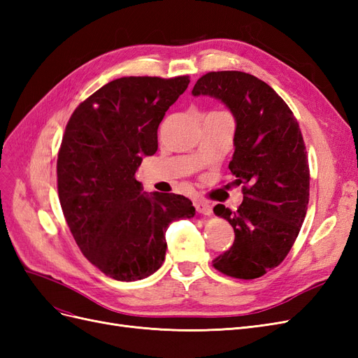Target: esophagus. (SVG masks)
Returning <instances> with one entry per match:
<instances>
[{
  "label": "esophagus",
  "mask_w": 358,
  "mask_h": 358,
  "mask_svg": "<svg viewBox=\"0 0 358 358\" xmlns=\"http://www.w3.org/2000/svg\"><path fill=\"white\" fill-rule=\"evenodd\" d=\"M194 208L201 215H210L212 213V204L206 200H194Z\"/></svg>",
  "instance_id": "esophagus-1"
}]
</instances>
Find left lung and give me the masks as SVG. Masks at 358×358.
<instances>
[{
    "instance_id": "8db88e82",
    "label": "left lung",
    "mask_w": 358,
    "mask_h": 358,
    "mask_svg": "<svg viewBox=\"0 0 358 358\" xmlns=\"http://www.w3.org/2000/svg\"><path fill=\"white\" fill-rule=\"evenodd\" d=\"M192 95L222 101L236 121L229 169L243 185V201L234 212L213 208L234 229L233 246L213 267L231 278H259L284 262L306 216L309 164L299 122L266 82L248 73L210 71Z\"/></svg>"
}]
</instances>
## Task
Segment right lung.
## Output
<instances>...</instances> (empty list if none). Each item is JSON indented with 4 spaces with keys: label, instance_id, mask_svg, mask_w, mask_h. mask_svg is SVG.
<instances>
[{
    "label": "right lung",
    "instance_id": "right-lung-1",
    "mask_svg": "<svg viewBox=\"0 0 358 358\" xmlns=\"http://www.w3.org/2000/svg\"><path fill=\"white\" fill-rule=\"evenodd\" d=\"M173 79L121 78L78 106L57 161L59 203L83 255L116 280L155 273L166 258V231L196 209L179 194L142 192L136 171L158 149V127L188 88Z\"/></svg>",
    "mask_w": 358,
    "mask_h": 358
}]
</instances>
